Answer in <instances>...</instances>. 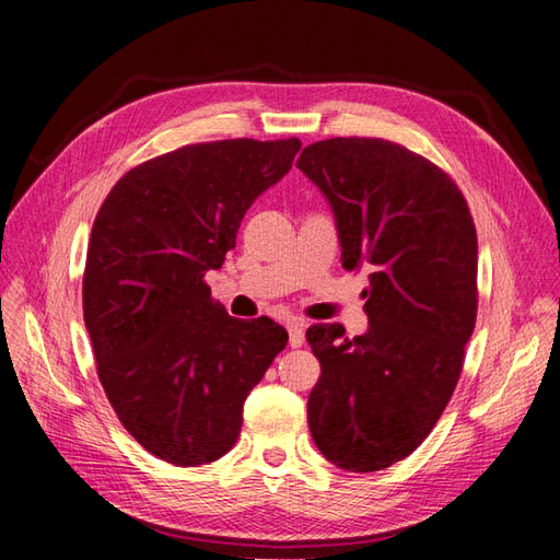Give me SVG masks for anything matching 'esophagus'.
Instances as JSON below:
<instances>
[{"label": "esophagus", "mask_w": 560, "mask_h": 560, "mask_svg": "<svg viewBox=\"0 0 560 560\" xmlns=\"http://www.w3.org/2000/svg\"><path fill=\"white\" fill-rule=\"evenodd\" d=\"M303 341H305V327H303V323H291L289 325V343L293 349H299V347H303Z\"/></svg>", "instance_id": "obj_1"}]
</instances>
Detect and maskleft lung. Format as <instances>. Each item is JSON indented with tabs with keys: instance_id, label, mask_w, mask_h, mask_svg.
Here are the masks:
<instances>
[{
	"instance_id": "1",
	"label": "left lung",
	"mask_w": 560,
	"mask_h": 560,
	"mask_svg": "<svg viewBox=\"0 0 560 560\" xmlns=\"http://www.w3.org/2000/svg\"><path fill=\"white\" fill-rule=\"evenodd\" d=\"M295 165L329 201L343 269L371 271L361 337L339 323L305 331L323 371L307 425L337 467L387 469L455 392L477 323V229L452 177L395 141H315Z\"/></svg>"
}]
</instances>
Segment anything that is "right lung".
Segmentation results:
<instances>
[{"label": "right lung", "instance_id": "obj_1", "mask_svg": "<svg viewBox=\"0 0 560 560\" xmlns=\"http://www.w3.org/2000/svg\"><path fill=\"white\" fill-rule=\"evenodd\" d=\"M299 149L295 137L175 149L125 173L93 221L83 323L101 385L129 435L163 462L223 457L249 389L287 347L273 319L225 313L205 277Z\"/></svg>", "mask_w": 560, "mask_h": 560}]
</instances>
